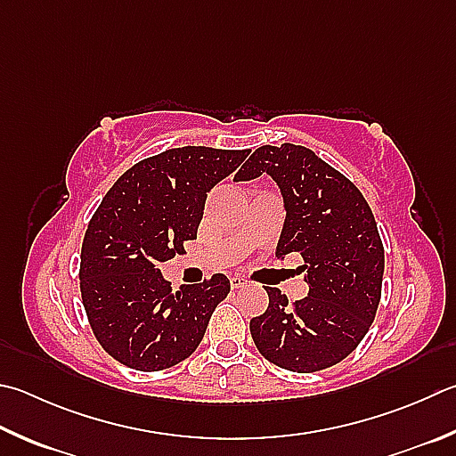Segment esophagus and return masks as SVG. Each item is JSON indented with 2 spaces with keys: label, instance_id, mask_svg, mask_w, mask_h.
Returning <instances> with one entry per match:
<instances>
[{
  "label": "esophagus",
  "instance_id": "esophagus-1",
  "mask_svg": "<svg viewBox=\"0 0 456 456\" xmlns=\"http://www.w3.org/2000/svg\"><path fill=\"white\" fill-rule=\"evenodd\" d=\"M231 287L233 289H243V287H247L249 285V281H247L243 275H231Z\"/></svg>",
  "mask_w": 456,
  "mask_h": 456
}]
</instances>
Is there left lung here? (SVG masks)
I'll list each match as a JSON object with an SVG mask.
<instances>
[{
	"label": "left lung",
	"instance_id": "left-lung-1",
	"mask_svg": "<svg viewBox=\"0 0 456 456\" xmlns=\"http://www.w3.org/2000/svg\"><path fill=\"white\" fill-rule=\"evenodd\" d=\"M263 173L277 183L285 207L275 255L301 253L309 293L291 305L267 287L269 307L251 319V337L281 369L333 367L357 349L379 307L385 251L375 217L359 189L303 145L259 147L235 181Z\"/></svg>",
	"mask_w": 456,
	"mask_h": 456
}]
</instances>
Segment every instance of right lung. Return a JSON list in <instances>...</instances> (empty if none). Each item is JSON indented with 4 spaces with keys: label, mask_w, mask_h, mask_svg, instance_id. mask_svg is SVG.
Wrapping results in <instances>:
<instances>
[{
    "label": "right lung",
    "mask_w": 456,
    "mask_h": 456,
    "mask_svg": "<svg viewBox=\"0 0 456 456\" xmlns=\"http://www.w3.org/2000/svg\"><path fill=\"white\" fill-rule=\"evenodd\" d=\"M249 149L187 145L135 163L89 221L81 247V299L99 345L121 365L163 370L185 361L231 291L213 275L173 293L159 265L193 241L211 189Z\"/></svg>",
    "instance_id": "obj_1"
}]
</instances>
